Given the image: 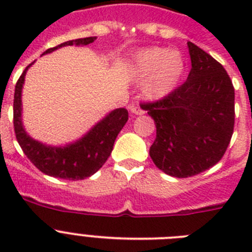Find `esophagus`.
Wrapping results in <instances>:
<instances>
[{
	"mask_svg": "<svg viewBox=\"0 0 252 252\" xmlns=\"http://www.w3.org/2000/svg\"><path fill=\"white\" fill-rule=\"evenodd\" d=\"M130 111H131V113H132V115H136V116H141V115H144V113H145V111L142 110L141 107H139V106H131Z\"/></svg>",
	"mask_w": 252,
	"mask_h": 252,
	"instance_id": "1",
	"label": "esophagus"
}]
</instances>
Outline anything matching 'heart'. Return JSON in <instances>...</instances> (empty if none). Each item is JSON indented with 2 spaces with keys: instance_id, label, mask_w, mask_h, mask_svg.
I'll use <instances>...</instances> for the list:
<instances>
[{
  "instance_id": "heart-1",
  "label": "heart",
  "mask_w": 252,
  "mask_h": 252,
  "mask_svg": "<svg viewBox=\"0 0 252 252\" xmlns=\"http://www.w3.org/2000/svg\"><path fill=\"white\" fill-rule=\"evenodd\" d=\"M186 62L179 50L153 46L139 51L131 60L133 79L144 82L142 92L148 99L158 101L173 93L184 74Z\"/></svg>"
}]
</instances>
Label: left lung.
I'll return each instance as SVG.
<instances>
[{"label": "left lung", "mask_w": 252, "mask_h": 252, "mask_svg": "<svg viewBox=\"0 0 252 252\" xmlns=\"http://www.w3.org/2000/svg\"><path fill=\"white\" fill-rule=\"evenodd\" d=\"M192 69L165 98L142 103L157 126L154 164L175 178L197 175L217 164L231 141L235 90L223 66L188 41Z\"/></svg>", "instance_id": "8db88e82"}]
</instances>
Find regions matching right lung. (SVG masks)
<instances>
[{"mask_svg": "<svg viewBox=\"0 0 252 252\" xmlns=\"http://www.w3.org/2000/svg\"><path fill=\"white\" fill-rule=\"evenodd\" d=\"M95 36L75 39L60 44L55 48L48 49L44 54L53 53L63 46L77 45L83 46L93 43ZM32 65L29 64L15 87L13 97V127L16 133L17 142L22 151L32 164L43 171L44 174L54 178L69 180H82L93 175L102 168L111 155L113 144L128 120L126 108H116L91 128L88 132L77 141L64 146H51L34 140L29 136L22 125V102L21 93L28 69Z\"/></svg>", "mask_w": 252, "mask_h": 252, "instance_id": "obj_1", "label": "right lung"}]
</instances>
